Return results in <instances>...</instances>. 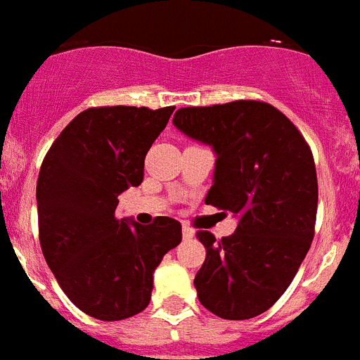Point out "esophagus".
<instances>
[{
    "instance_id": "34e87169",
    "label": "esophagus",
    "mask_w": 360,
    "mask_h": 360,
    "mask_svg": "<svg viewBox=\"0 0 360 360\" xmlns=\"http://www.w3.org/2000/svg\"><path fill=\"white\" fill-rule=\"evenodd\" d=\"M182 234H184V238H186V240H191V238L195 236V231H193V229H191L189 225H184V227H182Z\"/></svg>"
}]
</instances>
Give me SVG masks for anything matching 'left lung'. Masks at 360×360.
Instances as JSON below:
<instances>
[{
	"label": "left lung",
	"instance_id": "left-lung-1",
	"mask_svg": "<svg viewBox=\"0 0 360 360\" xmlns=\"http://www.w3.org/2000/svg\"><path fill=\"white\" fill-rule=\"evenodd\" d=\"M173 124L212 146L214 184L205 203L240 218L231 236L196 238L207 254L196 272L200 303L224 319L269 310L310 249L317 216L314 155L294 124L263 101L180 108Z\"/></svg>",
	"mask_w": 360,
	"mask_h": 360
}]
</instances>
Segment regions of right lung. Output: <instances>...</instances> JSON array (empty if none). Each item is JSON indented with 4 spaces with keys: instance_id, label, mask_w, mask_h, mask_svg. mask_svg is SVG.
Listing matches in <instances>:
<instances>
[{
    "instance_id": "right-lung-1",
    "label": "right lung",
    "mask_w": 360,
    "mask_h": 360,
    "mask_svg": "<svg viewBox=\"0 0 360 360\" xmlns=\"http://www.w3.org/2000/svg\"><path fill=\"white\" fill-rule=\"evenodd\" d=\"M174 106H101L81 111L44 155L37 178L39 243L59 287L101 321L149 304L153 272L182 241V225L117 218L119 195L144 180V158Z\"/></svg>"
}]
</instances>
